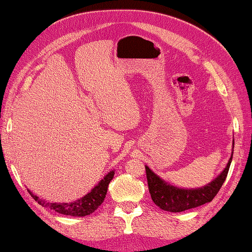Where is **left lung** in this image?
Masks as SVG:
<instances>
[{"instance_id":"8db88e82","label":"left lung","mask_w":252,"mask_h":252,"mask_svg":"<svg viewBox=\"0 0 252 252\" xmlns=\"http://www.w3.org/2000/svg\"><path fill=\"white\" fill-rule=\"evenodd\" d=\"M232 148H234V142H232ZM232 154H234V150H232L227 166L223 168V171L211 183L205 186L197 187V189H181V187L174 186V185L161 179L151 168L145 165L146 179H148L149 192L151 194L152 201L159 208L172 213L185 212L187 209L195 208V207L205 205L207 202H211L219 193L225 178H227L232 160Z\"/></svg>"}]
</instances>
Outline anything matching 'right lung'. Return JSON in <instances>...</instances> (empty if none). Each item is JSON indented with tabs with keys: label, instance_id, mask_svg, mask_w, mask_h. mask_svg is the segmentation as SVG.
Masks as SVG:
<instances>
[{
	"label": "right lung",
	"instance_id": "1",
	"mask_svg": "<svg viewBox=\"0 0 252 252\" xmlns=\"http://www.w3.org/2000/svg\"><path fill=\"white\" fill-rule=\"evenodd\" d=\"M114 174H115V171L114 170L108 172L106 176L103 177V179H101L97 183L96 186H94L93 189H92L91 192H88L86 195L80 197V199L72 202H50L44 199H39V197H38L36 194L31 192L30 189H28V192L30 193V195L32 196L40 206L45 207V208L52 209V211L59 213V214L75 216V218H79V216H87L96 211L98 207L101 206V203L103 202L104 197L107 195L108 186H109V183L114 178Z\"/></svg>",
	"mask_w": 252,
	"mask_h": 252
}]
</instances>
